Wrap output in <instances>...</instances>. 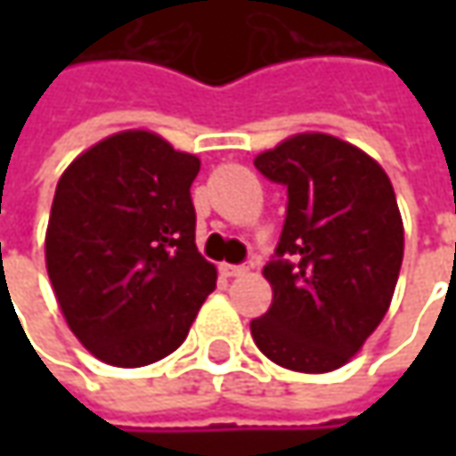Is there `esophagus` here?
Instances as JSON below:
<instances>
[{"instance_id":"obj_1","label":"esophagus","mask_w":456,"mask_h":456,"mask_svg":"<svg viewBox=\"0 0 456 456\" xmlns=\"http://www.w3.org/2000/svg\"><path fill=\"white\" fill-rule=\"evenodd\" d=\"M220 273L223 276H228V279H233V276H243V273H248L246 266H233V264H220Z\"/></svg>"}]
</instances>
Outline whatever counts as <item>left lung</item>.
I'll use <instances>...</instances> for the list:
<instances>
[{"label": "left lung", "mask_w": 456, "mask_h": 456, "mask_svg": "<svg viewBox=\"0 0 456 456\" xmlns=\"http://www.w3.org/2000/svg\"><path fill=\"white\" fill-rule=\"evenodd\" d=\"M256 169L287 184L289 205L269 312L251 322L258 350L297 373L342 368L383 322L403 261L394 184L370 154L302 132L261 151Z\"/></svg>", "instance_id": "obj_1"}]
</instances>
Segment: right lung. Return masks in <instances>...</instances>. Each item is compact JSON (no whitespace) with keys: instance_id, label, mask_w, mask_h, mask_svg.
Returning <instances> with one entry per match:
<instances>
[{"instance_id":"obj_1","label":"right lung","mask_w":456,"mask_h":456,"mask_svg":"<svg viewBox=\"0 0 456 456\" xmlns=\"http://www.w3.org/2000/svg\"><path fill=\"white\" fill-rule=\"evenodd\" d=\"M195 154L126 129L80 151L61 175L45 266L70 332L116 368H142L187 338L218 272L198 254Z\"/></svg>"}]
</instances>
